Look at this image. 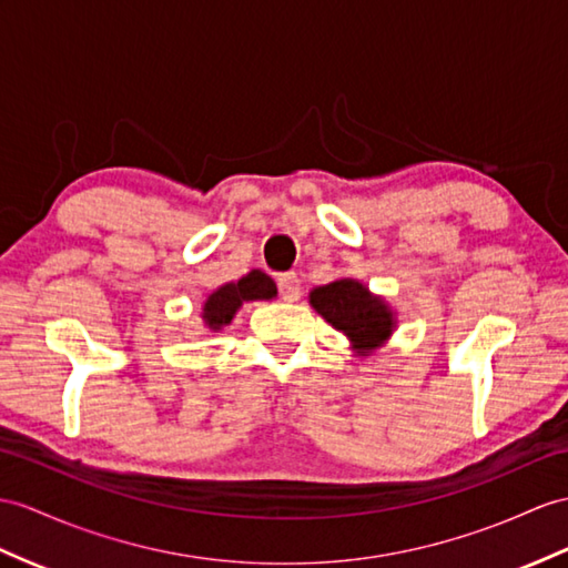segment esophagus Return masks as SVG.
<instances>
[{
  "instance_id": "obj_1",
  "label": "esophagus",
  "mask_w": 568,
  "mask_h": 568,
  "mask_svg": "<svg viewBox=\"0 0 568 568\" xmlns=\"http://www.w3.org/2000/svg\"><path fill=\"white\" fill-rule=\"evenodd\" d=\"M276 286H280V296L284 301H296L298 294H301V282H298L296 272L280 274V280H276Z\"/></svg>"
}]
</instances>
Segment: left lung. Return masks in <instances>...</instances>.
<instances>
[{
    "instance_id": "1",
    "label": "left lung",
    "mask_w": 568,
    "mask_h": 568,
    "mask_svg": "<svg viewBox=\"0 0 568 568\" xmlns=\"http://www.w3.org/2000/svg\"><path fill=\"white\" fill-rule=\"evenodd\" d=\"M311 303L332 327L342 329L362 354L378 347L393 329V313L388 306L381 298H373L364 284L354 280H339L313 288Z\"/></svg>"
}]
</instances>
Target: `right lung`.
I'll list each match as a JSON object with an SVG mask.
<instances>
[{"label":"right lung","instance_id":"obj_1","mask_svg":"<svg viewBox=\"0 0 568 568\" xmlns=\"http://www.w3.org/2000/svg\"><path fill=\"white\" fill-rule=\"evenodd\" d=\"M276 296V286L270 280L265 272L253 270L251 274H245L243 280L236 284H226L216 288V292L206 298L204 303V323L212 329L224 327L233 321V315L241 308L243 301H255V298H274Z\"/></svg>","mask_w":568,"mask_h":568}]
</instances>
